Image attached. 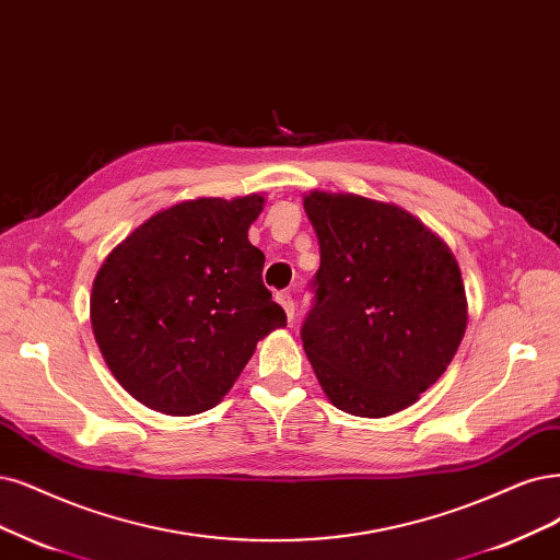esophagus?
I'll list each match as a JSON object with an SVG mask.
<instances>
[{
	"mask_svg": "<svg viewBox=\"0 0 560 560\" xmlns=\"http://www.w3.org/2000/svg\"><path fill=\"white\" fill-rule=\"evenodd\" d=\"M277 302L283 306V312L288 316V320H295V302L291 298V293H277Z\"/></svg>",
	"mask_w": 560,
	"mask_h": 560,
	"instance_id": "obj_1",
	"label": "esophagus"
}]
</instances>
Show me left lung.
<instances>
[{
	"label": "left lung",
	"mask_w": 560,
	"mask_h": 560,
	"mask_svg": "<svg viewBox=\"0 0 560 560\" xmlns=\"http://www.w3.org/2000/svg\"><path fill=\"white\" fill-rule=\"evenodd\" d=\"M304 212L320 244L304 353L339 410L387 418L450 366L468 304L450 246L389 202L312 191Z\"/></svg>",
	"instance_id": "1"
}]
</instances>
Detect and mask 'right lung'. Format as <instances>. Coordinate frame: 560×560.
I'll return each instance as SVG.
<instances>
[{
    "instance_id": "obj_1",
    "label": "right lung",
    "mask_w": 560,
    "mask_h": 560,
    "mask_svg": "<svg viewBox=\"0 0 560 560\" xmlns=\"http://www.w3.org/2000/svg\"><path fill=\"white\" fill-rule=\"evenodd\" d=\"M265 198H196L150 217L96 272L90 318L103 360L133 399L198 416L233 387L256 343L285 325L248 225Z\"/></svg>"
}]
</instances>
